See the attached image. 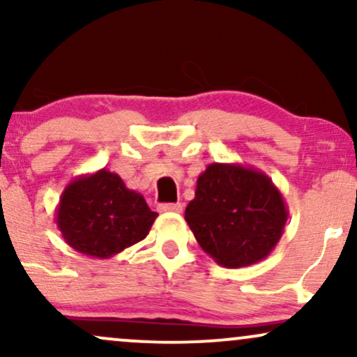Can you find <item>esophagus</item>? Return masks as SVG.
Segmentation results:
<instances>
[{
  "label": "esophagus",
  "mask_w": 357,
  "mask_h": 357,
  "mask_svg": "<svg viewBox=\"0 0 357 357\" xmlns=\"http://www.w3.org/2000/svg\"><path fill=\"white\" fill-rule=\"evenodd\" d=\"M159 211L162 213H181L183 204L181 203H166L159 206Z\"/></svg>",
  "instance_id": "1"
}]
</instances>
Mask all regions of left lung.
<instances>
[{
  "label": "left lung",
  "instance_id": "8db88e82",
  "mask_svg": "<svg viewBox=\"0 0 357 357\" xmlns=\"http://www.w3.org/2000/svg\"><path fill=\"white\" fill-rule=\"evenodd\" d=\"M289 210L272 179L252 166L213 162L198 176L184 220L221 267L264 260L284 235Z\"/></svg>",
  "mask_w": 357,
  "mask_h": 357
}]
</instances>
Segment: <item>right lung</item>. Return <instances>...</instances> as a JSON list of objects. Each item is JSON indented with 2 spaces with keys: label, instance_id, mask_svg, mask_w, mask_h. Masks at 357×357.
Returning a JSON list of instances; mask_svg holds the SVG:
<instances>
[{
  "label": "right lung",
  "instance_id": "right-lung-1",
  "mask_svg": "<svg viewBox=\"0 0 357 357\" xmlns=\"http://www.w3.org/2000/svg\"><path fill=\"white\" fill-rule=\"evenodd\" d=\"M158 213L121 176L102 167L65 186L55 223L73 250L92 258H110L144 240Z\"/></svg>",
  "mask_w": 357,
  "mask_h": 357
}]
</instances>
